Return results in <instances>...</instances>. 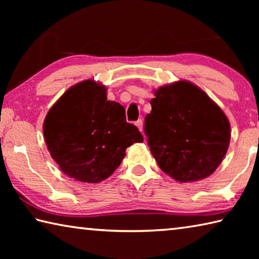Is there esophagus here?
I'll use <instances>...</instances> for the list:
<instances>
[{"mask_svg": "<svg viewBox=\"0 0 259 259\" xmlns=\"http://www.w3.org/2000/svg\"><path fill=\"white\" fill-rule=\"evenodd\" d=\"M136 125L138 126V129L140 131H143V120L142 119H139L138 121H136Z\"/></svg>", "mask_w": 259, "mask_h": 259, "instance_id": "obj_1", "label": "esophagus"}]
</instances>
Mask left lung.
<instances>
[{"mask_svg":"<svg viewBox=\"0 0 259 259\" xmlns=\"http://www.w3.org/2000/svg\"><path fill=\"white\" fill-rule=\"evenodd\" d=\"M144 131L160 169L178 182L211 175L227 152L230 122L198 87L179 81L155 91Z\"/></svg>","mask_w":259,"mask_h":259,"instance_id":"8db88e82","label":"left lung"}]
</instances>
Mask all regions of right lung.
I'll return each mask as SVG.
<instances>
[{"label":"right lung","mask_w":259,"mask_h":259,"mask_svg":"<svg viewBox=\"0 0 259 259\" xmlns=\"http://www.w3.org/2000/svg\"><path fill=\"white\" fill-rule=\"evenodd\" d=\"M45 139L61 171L83 183H99L115 171L125 150L144 138L125 120L124 107L107 100L93 80L77 83L59 98L43 123Z\"/></svg>","instance_id":"obj_1"}]
</instances>
